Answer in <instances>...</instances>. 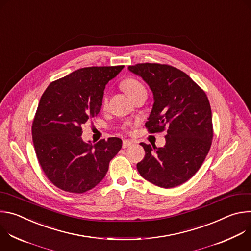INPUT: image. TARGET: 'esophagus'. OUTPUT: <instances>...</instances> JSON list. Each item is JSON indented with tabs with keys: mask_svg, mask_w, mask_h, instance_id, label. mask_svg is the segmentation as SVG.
Returning a JSON list of instances; mask_svg holds the SVG:
<instances>
[{
	"mask_svg": "<svg viewBox=\"0 0 251 251\" xmlns=\"http://www.w3.org/2000/svg\"><path fill=\"white\" fill-rule=\"evenodd\" d=\"M132 145H133V142H131L129 140H124L123 143H122V148L126 149V148H128V147H130Z\"/></svg>",
	"mask_w": 251,
	"mask_h": 251,
	"instance_id": "34e87169",
	"label": "esophagus"
}]
</instances>
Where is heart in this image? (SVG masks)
Returning a JSON list of instances; mask_svg holds the SVG:
<instances>
[{"label": "heart", "instance_id": "heart-1", "mask_svg": "<svg viewBox=\"0 0 251 251\" xmlns=\"http://www.w3.org/2000/svg\"><path fill=\"white\" fill-rule=\"evenodd\" d=\"M121 87L123 88V90L130 96H134L135 94L141 92V91H146L144 85H143L139 80H137L136 78L133 77H127L125 78L122 82H121ZM107 102V98L104 97L103 99V104L105 105Z\"/></svg>", "mask_w": 251, "mask_h": 251}]
</instances>
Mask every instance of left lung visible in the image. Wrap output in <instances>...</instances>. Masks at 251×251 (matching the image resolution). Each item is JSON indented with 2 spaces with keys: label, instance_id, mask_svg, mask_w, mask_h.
Segmentation results:
<instances>
[{
  "label": "left lung",
  "instance_id": "obj_1",
  "mask_svg": "<svg viewBox=\"0 0 251 251\" xmlns=\"http://www.w3.org/2000/svg\"><path fill=\"white\" fill-rule=\"evenodd\" d=\"M128 69L153 92V108L146 122L149 132L167 130L164 147L141 143L146 154L137 170L158 187L180 186L199 171L211 145L212 119L206 94L188 75L171 65L138 63Z\"/></svg>",
  "mask_w": 251,
  "mask_h": 251
}]
</instances>
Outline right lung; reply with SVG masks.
Here are the masks:
<instances>
[{
    "instance_id": "add662e5",
    "label": "right lung",
    "mask_w": 251,
    "mask_h": 251,
    "mask_svg": "<svg viewBox=\"0 0 251 251\" xmlns=\"http://www.w3.org/2000/svg\"><path fill=\"white\" fill-rule=\"evenodd\" d=\"M124 65L77 69L51 82L40 100L31 126L40 165L58 189L82 194L97 186L122 147L117 137L84 142L82 128L100 112L106 84Z\"/></svg>"
}]
</instances>
